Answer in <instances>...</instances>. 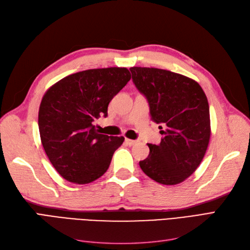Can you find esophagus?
<instances>
[{
    "instance_id": "34e87169",
    "label": "esophagus",
    "mask_w": 250,
    "mask_h": 250,
    "mask_svg": "<svg viewBox=\"0 0 250 250\" xmlns=\"http://www.w3.org/2000/svg\"><path fill=\"white\" fill-rule=\"evenodd\" d=\"M125 143L127 144L128 146H132V145H134L135 143H137V141H133V140H130V139H125Z\"/></svg>"
}]
</instances>
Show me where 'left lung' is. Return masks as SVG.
Wrapping results in <instances>:
<instances>
[{"label": "left lung", "instance_id": "1", "mask_svg": "<svg viewBox=\"0 0 250 250\" xmlns=\"http://www.w3.org/2000/svg\"><path fill=\"white\" fill-rule=\"evenodd\" d=\"M132 82L146 98L151 120L163 139L148 144L140 167L162 185H177L192 175L206 154L210 135L209 107L197 82L167 70L130 67Z\"/></svg>", "mask_w": 250, "mask_h": 250}]
</instances>
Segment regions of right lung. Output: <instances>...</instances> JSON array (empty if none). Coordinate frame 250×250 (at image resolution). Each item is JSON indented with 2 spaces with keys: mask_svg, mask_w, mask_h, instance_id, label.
<instances>
[{
  "mask_svg": "<svg viewBox=\"0 0 250 250\" xmlns=\"http://www.w3.org/2000/svg\"><path fill=\"white\" fill-rule=\"evenodd\" d=\"M129 80L126 67L86 70L59 80L44 94L39 112L41 140L64 179L88 184L107 171L124 138L100 134L93 123L107 117L109 102Z\"/></svg>",
  "mask_w": 250,
  "mask_h": 250,
  "instance_id": "right-lung-1",
  "label": "right lung"
}]
</instances>
